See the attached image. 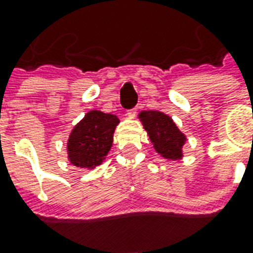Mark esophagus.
I'll return each instance as SVG.
<instances>
[{"instance_id":"34e87169","label":"esophagus","mask_w":253,"mask_h":253,"mask_svg":"<svg viewBox=\"0 0 253 253\" xmlns=\"http://www.w3.org/2000/svg\"><path fill=\"white\" fill-rule=\"evenodd\" d=\"M135 115H137V109H130V110H127V118H130V119H133L135 118Z\"/></svg>"}]
</instances>
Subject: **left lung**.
<instances>
[{
  "instance_id": "obj_1",
  "label": "left lung",
  "mask_w": 253,
  "mask_h": 253,
  "mask_svg": "<svg viewBox=\"0 0 253 253\" xmlns=\"http://www.w3.org/2000/svg\"><path fill=\"white\" fill-rule=\"evenodd\" d=\"M155 151L167 160H180L182 148L186 141L183 134L170 116L160 110H144L138 115Z\"/></svg>"
}]
</instances>
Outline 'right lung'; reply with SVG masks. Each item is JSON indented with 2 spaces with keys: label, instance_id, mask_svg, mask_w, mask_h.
<instances>
[{
  "label": "right lung",
  "instance_id": "right-lung-1",
  "mask_svg": "<svg viewBox=\"0 0 253 253\" xmlns=\"http://www.w3.org/2000/svg\"><path fill=\"white\" fill-rule=\"evenodd\" d=\"M118 116L100 110L88 112L73 128L67 141L70 162L78 168L93 169L100 165L113 144Z\"/></svg>",
  "mask_w": 253,
  "mask_h": 253
}]
</instances>
